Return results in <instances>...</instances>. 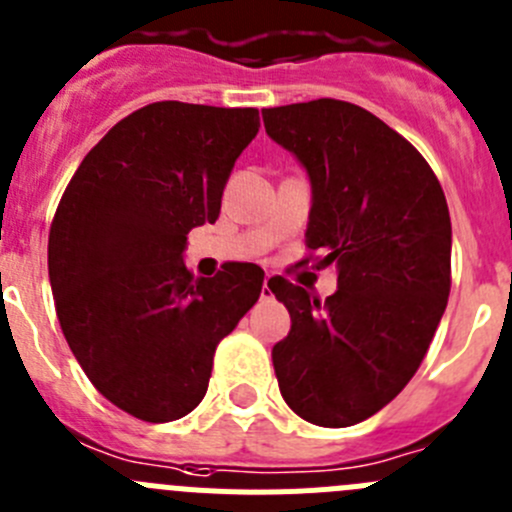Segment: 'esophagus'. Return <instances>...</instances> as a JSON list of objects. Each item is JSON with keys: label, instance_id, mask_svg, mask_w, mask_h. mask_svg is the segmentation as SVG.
Returning a JSON list of instances; mask_svg holds the SVG:
<instances>
[{"label": "esophagus", "instance_id": "34e87169", "mask_svg": "<svg viewBox=\"0 0 512 512\" xmlns=\"http://www.w3.org/2000/svg\"><path fill=\"white\" fill-rule=\"evenodd\" d=\"M260 298H262V300L272 298V280H270V278H265V283H262V290H260Z\"/></svg>", "mask_w": 512, "mask_h": 512}]
</instances>
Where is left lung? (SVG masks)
Masks as SVG:
<instances>
[{"label": "left lung", "instance_id": "8db88e82", "mask_svg": "<svg viewBox=\"0 0 512 512\" xmlns=\"http://www.w3.org/2000/svg\"><path fill=\"white\" fill-rule=\"evenodd\" d=\"M262 121L308 171L305 247L338 272L326 300L270 278L293 321L272 348L280 394L305 422L351 427L409 384L442 321L450 209L424 156L361 105L318 98L265 108Z\"/></svg>", "mask_w": 512, "mask_h": 512}]
</instances>
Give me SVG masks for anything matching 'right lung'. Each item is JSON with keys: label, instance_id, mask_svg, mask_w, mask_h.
Here are the masks:
<instances>
[{"label": "right lung", "instance_id": "right-lung-1", "mask_svg": "<svg viewBox=\"0 0 512 512\" xmlns=\"http://www.w3.org/2000/svg\"><path fill=\"white\" fill-rule=\"evenodd\" d=\"M257 108L161 100L105 133L57 204L47 270L70 351L95 389L143 422H174L204 399L217 343L257 303L265 272L227 262L186 270V234L217 222Z\"/></svg>", "mask_w": 512, "mask_h": 512}]
</instances>
